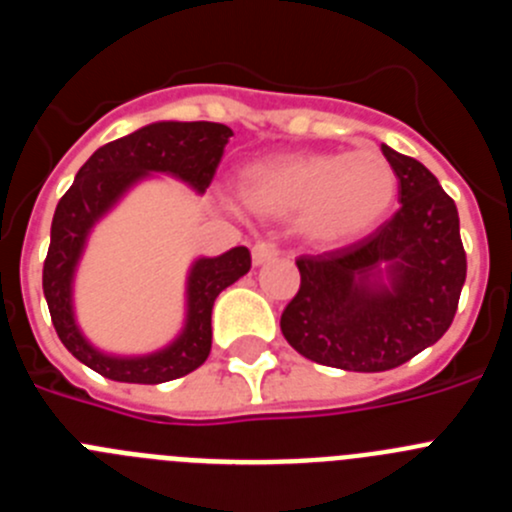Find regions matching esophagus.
Returning <instances> with one entry per match:
<instances>
[{
  "instance_id": "obj_1",
  "label": "esophagus",
  "mask_w": 512,
  "mask_h": 512,
  "mask_svg": "<svg viewBox=\"0 0 512 512\" xmlns=\"http://www.w3.org/2000/svg\"><path fill=\"white\" fill-rule=\"evenodd\" d=\"M251 256H253V264H256V266L269 264V261H274L279 256V248L274 246V243H269V241H259L256 246H253Z\"/></svg>"
}]
</instances>
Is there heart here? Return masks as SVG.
I'll list each match as a JSON object with an SVG mask.
<instances>
[{
    "label": "heart",
    "mask_w": 512,
    "mask_h": 512,
    "mask_svg": "<svg viewBox=\"0 0 512 512\" xmlns=\"http://www.w3.org/2000/svg\"><path fill=\"white\" fill-rule=\"evenodd\" d=\"M238 194L256 215L297 217L312 243L346 246L372 233L390 212L397 174L374 148L287 153L246 166Z\"/></svg>",
    "instance_id": "obj_1"
}]
</instances>
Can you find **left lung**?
<instances>
[{"label":"left lung","instance_id":"obj_1","mask_svg":"<svg viewBox=\"0 0 512 512\" xmlns=\"http://www.w3.org/2000/svg\"><path fill=\"white\" fill-rule=\"evenodd\" d=\"M382 153L400 179L397 212L351 246L300 256L279 323L297 354L346 372H387L433 346L467 279L454 200L420 161Z\"/></svg>","mask_w":512,"mask_h":512}]
</instances>
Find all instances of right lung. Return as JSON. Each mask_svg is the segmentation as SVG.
Listing matches in <instances>:
<instances>
[{
  "label": "right lung",
  "instance_id": "obj_1",
  "mask_svg": "<svg viewBox=\"0 0 512 512\" xmlns=\"http://www.w3.org/2000/svg\"><path fill=\"white\" fill-rule=\"evenodd\" d=\"M230 135L233 130L220 122H151L97 148L58 202L43 264V295L63 346L102 377L161 384L194 372L210 356L212 305L225 287L251 269L246 246H235L212 259L200 256L189 266L184 328L169 346L143 356L104 354L89 343L76 323L74 277L92 228L135 184L153 174H166L205 194Z\"/></svg>",
  "mask_w": 512,
  "mask_h": 512
}]
</instances>
